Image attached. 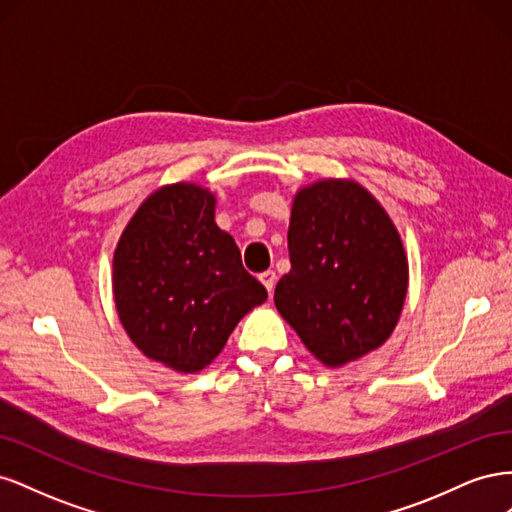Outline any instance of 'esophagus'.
<instances>
[{
    "label": "esophagus",
    "mask_w": 512,
    "mask_h": 512,
    "mask_svg": "<svg viewBox=\"0 0 512 512\" xmlns=\"http://www.w3.org/2000/svg\"><path fill=\"white\" fill-rule=\"evenodd\" d=\"M260 282H262V286L267 288V292L271 294V292H273V288H275V271H265V273H260Z\"/></svg>",
    "instance_id": "esophagus-1"
}]
</instances>
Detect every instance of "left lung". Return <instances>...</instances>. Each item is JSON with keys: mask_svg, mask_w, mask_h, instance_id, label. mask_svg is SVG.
<instances>
[{"mask_svg": "<svg viewBox=\"0 0 512 512\" xmlns=\"http://www.w3.org/2000/svg\"><path fill=\"white\" fill-rule=\"evenodd\" d=\"M290 271L275 307L327 367L378 350L408 294V256L391 215L354 179L324 177L294 194Z\"/></svg>", "mask_w": 512, "mask_h": 512, "instance_id": "obj_1", "label": "left lung"}]
</instances>
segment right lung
<instances>
[{
    "mask_svg": "<svg viewBox=\"0 0 512 512\" xmlns=\"http://www.w3.org/2000/svg\"><path fill=\"white\" fill-rule=\"evenodd\" d=\"M218 198L198 183L151 192L113 254L117 316L147 359L177 374L213 363L239 320L267 301L241 252L215 224Z\"/></svg>",
    "mask_w": 512,
    "mask_h": 512,
    "instance_id": "right-lung-1",
    "label": "right lung"
}]
</instances>
